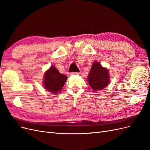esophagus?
Returning <instances> with one entry per match:
<instances>
[{
	"label": "esophagus",
	"instance_id": "34e87169",
	"mask_svg": "<svg viewBox=\"0 0 150 150\" xmlns=\"http://www.w3.org/2000/svg\"><path fill=\"white\" fill-rule=\"evenodd\" d=\"M79 74V72H71V75H78Z\"/></svg>",
	"mask_w": 150,
	"mask_h": 150
}]
</instances>
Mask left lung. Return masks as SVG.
<instances>
[{"mask_svg":"<svg viewBox=\"0 0 150 150\" xmlns=\"http://www.w3.org/2000/svg\"><path fill=\"white\" fill-rule=\"evenodd\" d=\"M87 78L89 85L95 91L106 87L110 79L107 68L103 67L98 61L93 62Z\"/></svg>","mask_w":150,"mask_h":150,"instance_id":"8db88e82","label":"left lung"}]
</instances>
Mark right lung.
I'll return each mask as SVG.
<instances>
[{
  "label": "right lung",
  "instance_id": "add662e5",
  "mask_svg": "<svg viewBox=\"0 0 150 150\" xmlns=\"http://www.w3.org/2000/svg\"><path fill=\"white\" fill-rule=\"evenodd\" d=\"M67 79L66 75L60 73L55 66H52L44 73L43 84L48 91L56 94L61 91Z\"/></svg>",
  "mask_w": 150,
  "mask_h": 150
}]
</instances>
